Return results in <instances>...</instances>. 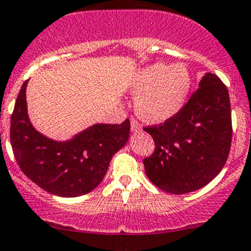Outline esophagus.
Returning a JSON list of instances; mask_svg holds the SVG:
<instances>
[{
  "label": "esophagus",
  "instance_id": "esophagus-1",
  "mask_svg": "<svg viewBox=\"0 0 251 251\" xmlns=\"http://www.w3.org/2000/svg\"><path fill=\"white\" fill-rule=\"evenodd\" d=\"M130 129H132V132H141L142 130V126L141 123L137 121V119L134 118V117H132L130 118Z\"/></svg>",
  "mask_w": 251,
  "mask_h": 251
}]
</instances>
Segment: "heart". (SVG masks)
I'll return each mask as SVG.
<instances>
[{
	"mask_svg": "<svg viewBox=\"0 0 251 251\" xmlns=\"http://www.w3.org/2000/svg\"><path fill=\"white\" fill-rule=\"evenodd\" d=\"M192 77L183 64L153 63L138 73L132 86L135 110L146 121L160 123L171 119L184 107Z\"/></svg>",
	"mask_w": 251,
	"mask_h": 251,
	"instance_id": "heart-1",
	"label": "heart"
}]
</instances>
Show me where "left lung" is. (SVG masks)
Here are the masks:
<instances>
[{"mask_svg":"<svg viewBox=\"0 0 251 251\" xmlns=\"http://www.w3.org/2000/svg\"><path fill=\"white\" fill-rule=\"evenodd\" d=\"M144 130L155 146L143 160L149 180L172 194L201 189L220 173L230 151L229 92L218 75L205 73L176 116Z\"/></svg>","mask_w":251,"mask_h":251,"instance_id":"obj_1","label":"left lung"}]
</instances>
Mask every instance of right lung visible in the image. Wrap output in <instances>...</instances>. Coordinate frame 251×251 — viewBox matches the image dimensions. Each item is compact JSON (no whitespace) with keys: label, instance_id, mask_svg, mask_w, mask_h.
Here are the masks:
<instances>
[{"label":"right lung","instance_id":"obj_1","mask_svg":"<svg viewBox=\"0 0 251 251\" xmlns=\"http://www.w3.org/2000/svg\"><path fill=\"white\" fill-rule=\"evenodd\" d=\"M26 80L11 116V146L16 162L33 183L64 198L84 195L100 185L114 154L129 138L130 122L94 124L67 142L37 132L27 114Z\"/></svg>","mask_w":251,"mask_h":251}]
</instances>
